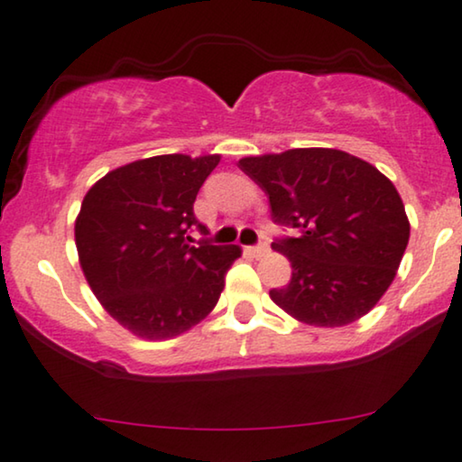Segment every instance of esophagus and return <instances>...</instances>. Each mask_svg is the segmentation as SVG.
Returning a JSON list of instances; mask_svg holds the SVG:
<instances>
[{"instance_id":"obj_1","label":"esophagus","mask_w":462,"mask_h":462,"mask_svg":"<svg viewBox=\"0 0 462 462\" xmlns=\"http://www.w3.org/2000/svg\"><path fill=\"white\" fill-rule=\"evenodd\" d=\"M247 251L254 257H263V255L268 254V245H263V243L262 245H255V247H249Z\"/></svg>"}]
</instances>
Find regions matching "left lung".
Returning a JSON list of instances; mask_svg holds the SVG:
<instances>
[{
    "mask_svg": "<svg viewBox=\"0 0 462 462\" xmlns=\"http://www.w3.org/2000/svg\"><path fill=\"white\" fill-rule=\"evenodd\" d=\"M270 199L276 224L298 227L273 249L291 262V281L273 302L315 328L367 315L395 279L410 241L397 188L374 164L331 147H298L238 160Z\"/></svg>",
    "mask_w": 462,
    "mask_h": 462,
    "instance_id": "obj_1",
    "label": "left lung"
}]
</instances>
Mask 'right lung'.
<instances>
[{"instance_id":"obj_1","label":"right lung","mask_w":462,"mask_h":462,"mask_svg":"<svg viewBox=\"0 0 462 462\" xmlns=\"http://www.w3.org/2000/svg\"><path fill=\"white\" fill-rule=\"evenodd\" d=\"M219 160V153L134 160L84 196L76 217L79 266L103 309L137 337L171 340L199 325L243 254L238 245H189L194 226L207 235L194 200Z\"/></svg>"}]
</instances>
